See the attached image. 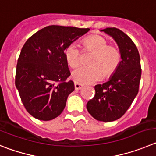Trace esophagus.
<instances>
[{"mask_svg": "<svg viewBox=\"0 0 156 156\" xmlns=\"http://www.w3.org/2000/svg\"><path fill=\"white\" fill-rule=\"evenodd\" d=\"M82 86H83V85H81V84L78 83V82H75V88L76 89V90H79V89H81V88H82Z\"/></svg>", "mask_w": 156, "mask_h": 156, "instance_id": "1", "label": "esophagus"}]
</instances>
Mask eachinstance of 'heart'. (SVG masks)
<instances>
[{"mask_svg": "<svg viewBox=\"0 0 156 156\" xmlns=\"http://www.w3.org/2000/svg\"><path fill=\"white\" fill-rule=\"evenodd\" d=\"M86 50L93 52L89 60L91 65L81 66L71 74L75 82L91 84L102 78L103 75L109 77L116 71L121 61V54L118 47L107 45V41L102 36H92L84 40ZM66 61L72 68L81 64V50L75 43H70L64 51Z\"/></svg>", "mask_w": 156, "mask_h": 156, "instance_id": "heart-1", "label": "heart"}]
</instances>
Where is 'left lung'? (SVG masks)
<instances>
[{
  "label": "left lung",
  "instance_id": "8db88e82",
  "mask_svg": "<svg viewBox=\"0 0 156 156\" xmlns=\"http://www.w3.org/2000/svg\"><path fill=\"white\" fill-rule=\"evenodd\" d=\"M101 31L116 42L121 61L109 81L95 85V95L87 102L86 107L95 120L111 122L120 118L127 112L138 93L141 61L137 47L123 32L114 27Z\"/></svg>",
  "mask_w": 156,
  "mask_h": 156
}]
</instances>
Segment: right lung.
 <instances>
[{"label": "right lung", "instance_id": "1", "mask_svg": "<svg viewBox=\"0 0 156 156\" xmlns=\"http://www.w3.org/2000/svg\"><path fill=\"white\" fill-rule=\"evenodd\" d=\"M89 29L49 26L24 44L18 59L15 86L29 114L40 120L61 114L70 93L75 90L64 51Z\"/></svg>", "mask_w": 156, "mask_h": 156}]
</instances>
